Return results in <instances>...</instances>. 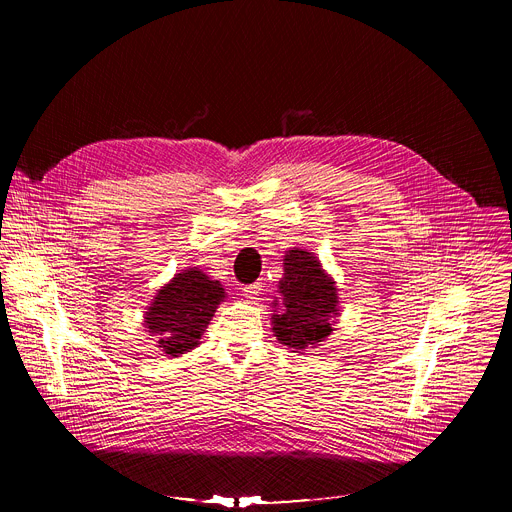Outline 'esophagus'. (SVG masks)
Masks as SVG:
<instances>
[{
	"label": "esophagus",
	"instance_id": "34e87169",
	"mask_svg": "<svg viewBox=\"0 0 512 512\" xmlns=\"http://www.w3.org/2000/svg\"><path fill=\"white\" fill-rule=\"evenodd\" d=\"M259 294H261V283H251V285L243 287V296L247 300H257Z\"/></svg>",
	"mask_w": 512,
	"mask_h": 512
}]
</instances>
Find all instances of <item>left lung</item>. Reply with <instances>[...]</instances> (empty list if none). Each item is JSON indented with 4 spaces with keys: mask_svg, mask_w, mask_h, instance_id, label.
<instances>
[{
    "mask_svg": "<svg viewBox=\"0 0 512 512\" xmlns=\"http://www.w3.org/2000/svg\"><path fill=\"white\" fill-rule=\"evenodd\" d=\"M279 294L283 310L273 316V330L283 346L304 350L320 344L332 332V316L338 314L334 281L320 261L302 249L285 253Z\"/></svg>",
    "mask_w": 512,
    "mask_h": 512,
    "instance_id": "1",
    "label": "left lung"
}]
</instances>
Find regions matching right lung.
I'll list each match as a JSON object with an SVG mask.
<instances>
[{
	"label": "right lung",
	"instance_id": "add662e5",
	"mask_svg": "<svg viewBox=\"0 0 512 512\" xmlns=\"http://www.w3.org/2000/svg\"><path fill=\"white\" fill-rule=\"evenodd\" d=\"M223 300L221 281H212L198 269L182 271L158 291L150 312H145V328L166 354H184L198 344Z\"/></svg>",
	"mask_w": 512,
	"mask_h": 512
}]
</instances>
